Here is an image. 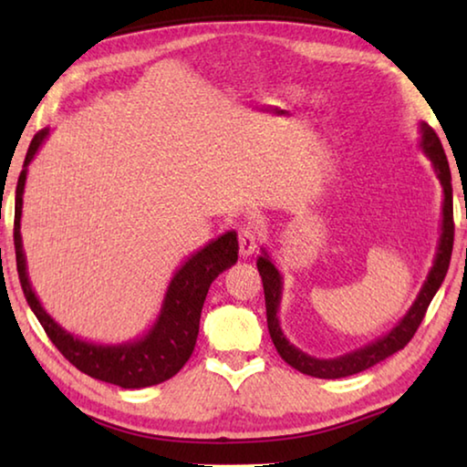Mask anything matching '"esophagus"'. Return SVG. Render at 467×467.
<instances>
[{
    "label": "esophagus",
    "mask_w": 467,
    "mask_h": 467,
    "mask_svg": "<svg viewBox=\"0 0 467 467\" xmlns=\"http://www.w3.org/2000/svg\"><path fill=\"white\" fill-rule=\"evenodd\" d=\"M257 249V236L255 231L249 226H243L239 231V253L241 257H249Z\"/></svg>",
    "instance_id": "obj_1"
}]
</instances>
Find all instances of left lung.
Listing matches in <instances>:
<instances>
[{
    "mask_svg": "<svg viewBox=\"0 0 467 467\" xmlns=\"http://www.w3.org/2000/svg\"><path fill=\"white\" fill-rule=\"evenodd\" d=\"M420 148L422 152L429 156L432 162V169L437 172V179L441 181L442 187V218H441V234L437 253H434L432 267L426 280L422 284L420 292H418L416 300L410 306L408 313L401 317L395 326L387 331L385 336L373 339L367 346L357 348V350L346 352L342 357L336 358H315L311 354H306L296 348L295 344L288 342V337L284 336L280 327V303H282V274L278 267L272 262L270 253L262 247V255L257 257V270L262 275L264 292H265V311H267V329H270L272 342L278 350L280 357L288 362L292 368L300 370V373L319 377V379H339L348 375H357L360 370H367L377 362L385 360L398 350H401L410 339L414 337L418 326L424 319V313L429 309L432 296L437 295L442 280H445L449 262H451V251H453V189H451V171H449V162L445 156V150L441 146V140L437 133L426 125L420 123Z\"/></svg>",
    "mask_w": 467,
    "mask_h": 467,
    "instance_id": "8db88e82",
    "label": "left lung"
}]
</instances>
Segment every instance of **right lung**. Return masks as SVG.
I'll return each instance as SVG.
<instances>
[{"mask_svg":"<svg viewBox=\"0 0 467 467\" xmlns=\"http://www.w3.org/2000/svg\"><path fill=\"white\" fill-rule=\"evenodd\" d=\"M49 136V128L36 133L30 141L25 158V169L18 177L16 187V214H14V247L18 278L25 290L30 309L36 315L38 323L47 331L55 348L72 365L99 381L119 385L123 389H141V387L158 385L177 375L192 357L205 295L210 284L239 259V241L236 233L228 231L203 244L200 251L192 253L187 262L179 267L164 292L161 313L146 334L128 339L121 344H97L78 337L72 331L61 327L49 313L45 311L41 300L35 295L33 284L28 280V267L25 247H22L20 218H22V195H25L28 164L33 162L38 148Z\"/></svg>","mask_w":467,"mask_h":467,"instance_id":"right-lung-1","label":"right lung"}]
</instances>
